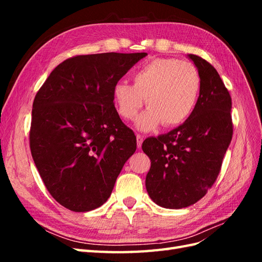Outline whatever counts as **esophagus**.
Instances as JSON below:
<instances>
[{
  "label": "esophagus",
  "mask_w": 262,
  "mask_h": 262,
  "mask_svg": "<svg viewBox=\"0 0 262 262\" xmlns=\"http://www.w3.org/2000/svg\"><path fill=\"white\" fill-rule=\"evenodd\" d=\"M142 143H143V137L140 136V134H137V145L139 148H141Z\"/></svg>",
  "instance_id": "esophagus-1"
}]
</instances>
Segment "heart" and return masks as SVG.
Returning <instances> with one entry per match:
<instances>
[{"label":"heart","instance_id":"obj_1","mask_svg":"<svg viewBox=\"0 0 262 262\" xmlns=\"http://www.w3.org/2000/svg\"><path fill=\"white\" fill-rule=\"evenodd\" d=\"M133 84L120 81L113 95L119 115L131 120L146 100L148 109L136 121L143 132L155 130L162 123L168 128L180 125L190 118L201 92L199 71L187 61L155 59L134 71Z\"/></svg>","mask_w":262,"mask_h":262}]
</instances>
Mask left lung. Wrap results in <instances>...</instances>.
I'll use <instances>...</instances> for the list:
<instances>
[{
    "mask_svg": "<svg viewBox=\"0 0 262 262\" xmlns=\"http://www.w3.org/2000/svg\"><path fill=\"white\" fill-rule=\"evenodd\" d=\"M188 58L201 76L194 112L178 128L142 144L150 160L147 193L165 209H184L205 195L219 176L233 137L232 98L217 71L198 55Z\"/></svg>",
    "mask_w": 262,
    "mask_h": 262,
    "instance_id": "left-lung-1",
    "label": "left lung"
}]
</instances>
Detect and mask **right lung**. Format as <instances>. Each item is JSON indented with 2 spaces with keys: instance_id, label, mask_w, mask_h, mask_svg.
I'll return each mask as SVG.
<instances>
[{
  "instance_id": "1",
  "label": "right lung",
  "mask_w": 262,
  "mask_h": 262,
  "mask_svg": "<svg viewBox=\"0 0 262 262\" xmlns=\"http://www.w3.org/2000/svg\"><path fill=\"white\" fill-rule=\"evenodd\" d=\"M147 53H97L63 61L38 91L31 112V156L63 207L89 212L113 192L137 138L119 117L114 85Z\"/></svg>"
}]
</instances>
